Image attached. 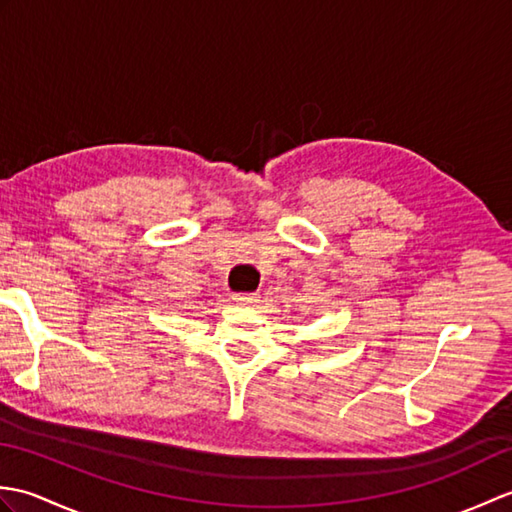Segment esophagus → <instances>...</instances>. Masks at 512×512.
Returning <instances> with one entry per match:
<instances>
[{
    "instance_id": "obj_1",
    "label": "esophagus",
    "mask_w": 512,
    "mask_h": 512,
    "mask_svg": "<svg viewBox=\"0 0 512 512\" xmlns=\"http://www.w3.org/2000/svg\"><path fill=\"white\" fill-rule=\"evenodd\" d=\"M233 301H237L239 306H257L262 297H259V292H235Z\"/></svg>"
}]
</instances>
